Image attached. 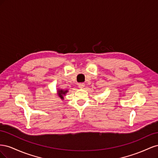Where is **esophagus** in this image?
<instances>
[{
    "label": "esophagus",
    "instance_id": "esophagus-1",
    "mask_svg": "<svg viewBox=\"0 0 158 158\" xmlns=\"http://www.w3.org/2000/svg\"><path fill=\"white\" fill-rule=\"evenodd\" d=\"M85 86V84L84 83H80L78 84V88H83Z\"/></svg>",
    "mask_w": 158,
    "mask_h": 158
}]
</instances>
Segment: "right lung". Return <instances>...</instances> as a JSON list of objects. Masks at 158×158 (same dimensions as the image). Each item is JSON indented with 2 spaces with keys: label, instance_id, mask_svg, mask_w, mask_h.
Masks as SVG:
<instances>
[{
  "label": "right lung",
  "instance_id": "obj_1",
  "mask_svg": "<svg viewBox=\"0 0 158 158\" xmlns=\"http://www.w3.org/2000/svg\"><path fill=\"white\" fill-rule=\"evenodd\" d=\"M69 90L68 89H59L57 88L56 90V95H58L59 98L61 99L62 100H64V97L66 95V94L68 93Z\"/></svg>",
  "mask_w": 158,
  "mask_h": 158
}]
</instances>
